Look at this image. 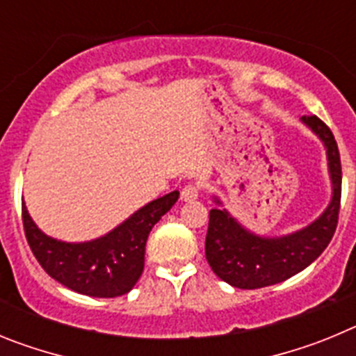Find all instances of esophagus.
<instances>
[{
    "mask_svg": "<svg viewBox=\"0 0 356 356\" xmlns=\"http://www.w3.org/2000/svg\"><path fill=\"white\" fill-rule=\"evenodd\" d=\"M197 196H200V188L196 185H185L181 188V201H196Z\"/></svg>",
    "mask_w": 356,
    "mask_h": 356,
    "instance_id": "esophagus-1",
    "label": "esophagus"
}]
</instances>
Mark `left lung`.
<instances>
[{
    "label": "left lung",
    "mask_w": 356,
    "mask_h": 356,
    "mask_svg": "<svg viewBox=\"0 0 356 356\" xmlns=\"http://www.w3.org/2000/svg\"><path fill=\"white\" fill-rule=\"evenodd\" d=\"M308 130L323 143L328 160L332 197L323 213L310 225L280 237H266L248 229L213 196L210 210L205 254L212 271L222 282L237 289H260L285 282L298 275L319 257L337 228L341 207V156L335 137L316 115L301 118Z\"/></svg>",
    "instance_id": "left-lung-1"
}]
</instances>
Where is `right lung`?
<instances>
[{
	"mask_svg": "<svg viewBox=\"0 0 356 356\" xmlns=\"http://www.w3.org/2000/svg\"><path fill=\"white\" fill-rule=\"evenodd\" d=\"M178 196L180 193L172 191L156 197L108 234L85 242H65L46 235L23 203L24 234L44 271L58 284L90 298H118L139 282L147 235Z\"/></svg>",
	"mask_w": 356,
	"mask_h": 356,
	"instance_id": "obj_1",
	"label": "right lung"
}]
</instances>
